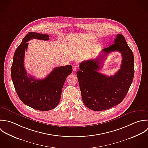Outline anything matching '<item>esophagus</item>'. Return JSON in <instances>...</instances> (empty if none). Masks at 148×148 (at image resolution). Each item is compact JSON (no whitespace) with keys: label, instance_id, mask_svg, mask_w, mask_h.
I'll return each mask as SVG.
<instances>
[{"label":"esophagus","instance_id":"34e87169","mask_svg":"<svg viewBox=\"0 0 148 148\" xmlns=\"http://www.w3.org/2000/svg\"><path fill=\"white\" fill-rule=\"evenodd\" d=\"M78 64H74L73 65V71H75L78 69Z\"/></svg>","mask_w":148,"mask_h":148}]
</instances>
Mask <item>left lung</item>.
Returning <instances> with one entry per match:
<instances>
[{
  "label": "left lung",
  "mask_w": 148,
  "mask_h": 148,
  "mask_svg": "<svg viewBox=\"0 0 148 148\" xmlns=\"http://www.w3.org/2000/svg\"><path fill=\"white\" fill-rule=\"evenodd\" d=\"M113 51L122 54L121 69L112 76L99 73L97 71L102 68L105 58ZM134 62L133 53L123 35L120 34H117L114 44L103 49L99 57L81 62L77 75L84 104L93 111H100L120 104L133 82Z\"/></svg>",
  "instance_id": "obj_1"
}]
</instances>
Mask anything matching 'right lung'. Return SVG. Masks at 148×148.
<instances>
[{
  "mask_svg": "<svg viewBox=\"0 0 148 148\" xmlns=\"http://www.w3.org/2000/svg\"><path fill=\"white\" fill-rule=\"evenodd\" d=\"M49 37L48 34L29 32L16 49L11 68L12 81L20 100L25 105L42 111L52 110L58 105L66 79L73 71L72 66L67 65L55 67L42 79L27 75L23 63L27 41L32 38L48 40Z\"/></svg>",
  "mask_w": 148,
  "mask_h": 148,
  "instance_id": "add662e5",
  "label": "right lung"
}]
</instances>
